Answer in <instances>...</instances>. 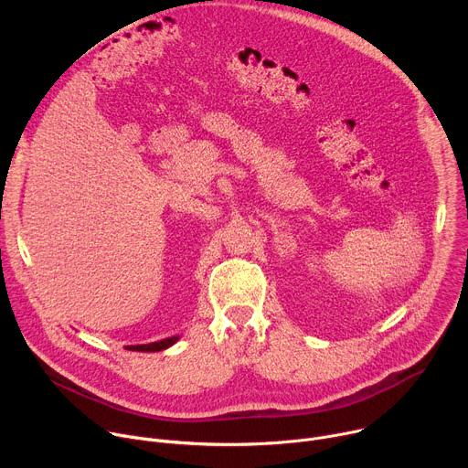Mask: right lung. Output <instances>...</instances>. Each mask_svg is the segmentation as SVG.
Instances as JSON below:
<instances>
[{"instance_id":"right-lung-1","label":"right lung","mask_w":468,"mask_h":468,"mask_svg":"<svg viewBox=\"0 0 468 468\" xmlns=\"http://www.w3.org/2000/svg\"><path fill=\"white\" fill-rule=\"evenodd\" d=\"M179 337H168V339H163V341H157V343H148V345H131V346H125V350H131V352H161V350H166L168 346H172Z\"/></svg>"}]
</instances>
